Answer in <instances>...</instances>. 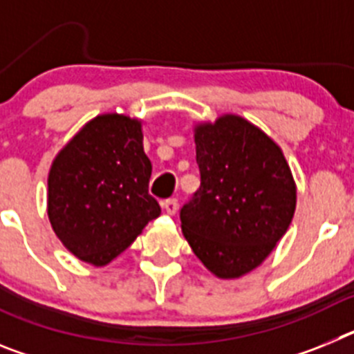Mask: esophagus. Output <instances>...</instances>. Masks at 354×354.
<instances>
[{
    "label": "esophagus",
    "mask_w": 354,
    "mask_h": 354,
    "mask_svg": "<svg viewBox=\"0 0 354 354\" xmlns=\"http://www.w3.org/2000/svg\"><path fill=\"white\" fill-rule=\"evenodd\" d=\"M162 207H165V211H167L168 214H175L177 209H179V202H177V198H168L162 202Z\"/></svg>",
    "instance_id": "obj_1"
}]
</instances>
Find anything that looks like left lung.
I'll list each match as a JSON object with an SVG mask.
<instances>
[{
  "label": "left lung",
  "mask_w": 354,
  "mask_h": 354,
  "mask_svg": "<svg viewBox=\"0 0 354 354\" xmlns=\"http://www.w3.org/2000/svg\"><path fill=\"white\" fill-rule=\"evenodd\" d=\"M200 187L180 209L196 257L220 278L255 270L289 228L296 186L282 150L236 115L195 129Z\"/></svg>",
  "instance_id": "left-lung-1"
}]
</instances>
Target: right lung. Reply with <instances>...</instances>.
<instances>
[{"label":"right lung","mask_w":354,"mask_h":354,"mask_svg":"<svg viewBox=\"0 0 354 354\" xmlns=\"http://www.w3.org/2000/svg\"><path fill=\"white\" fill-rule=\"evenodd\" d=\"M152 165L142 124L99 115L65 145L48 179V214L58 239L77 259L106 266L161 214L149 195Z\"/></svg>","instance_id":"right-lung-1"}]
</instances>
